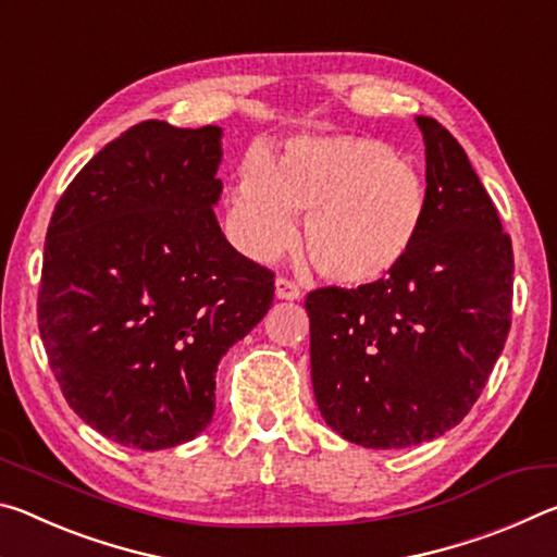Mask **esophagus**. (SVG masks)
Listing matches in <instances>:
<instances>
[{"label":"esophagus","mask_w":557,"mask_h":557,"mask_svg":"<svg viewBox=\"0 0 557 557\" xmlns=\"http://www.w3.org/2000/svg\"><path fill=\"white\" fill-rule=\"evenodd\" d=\"M275 295H277V299L295 301V299H299V297H301V289H299L292 280H287V277H277V280H275Z\"/></svg>","instance_id":"1"}]
</instances>
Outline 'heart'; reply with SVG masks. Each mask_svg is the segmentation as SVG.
Wrapping results in <instances>:
<instances>
[{"mask_svg":"<svg viewBox=\"0 0 557 557\" xmlns=\"http://www.w3.org/2000/svg\"><path fill=\"white\" fill-rule=\"evenodd\" d=\"M292 213L307 215L305 248L319 275L366 287L410 258L428 219V186L381 139L299 137L277 164L250 157L231 203L233 228L256 258L295 240Z\"/></svg>","mask_w":557,"mask_h":557,"instance_id":"heart-1","label":"heart"}]
</instances>
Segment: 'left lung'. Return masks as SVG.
<instances>
[{
    "instance_id": "obj_1",
    "label": "left lung",
    "mask_w": 557,
    "mask_h": 557,
    "mask_svg": "<svg viewBox=\"0 0 557 557\" xmlns=\"http://www.w3.org/2000/svg\"><path fill=\"white\" fill-rule=\"evenodd\" d=\"M428 219L398 272L307 295L319 412L354 445L403 449L445 435L476 403L511 329L513 250L467 152L432 117Z\"/></svg>"
}]
</instances>
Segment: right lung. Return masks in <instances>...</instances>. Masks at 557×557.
Segmentation results:
<instances>
[{
    "label": "right lung",
    "instance_id": "1",
    "mask_svg": "<svg viewBox=\"0 0 557 557\" xmlns=\"http://www.w3.org/2000/svg\"><path fill=\"white\" fill-rule=\"evenodd\" d=\"M221 135L139 122L81 169L51 215L41 342L63 398L122 447L201 435L219 361L275 297V275L215 221Z\"/></svg>",
    "mask_w": 557,
    "mask_h": 557
}]
</instances>
